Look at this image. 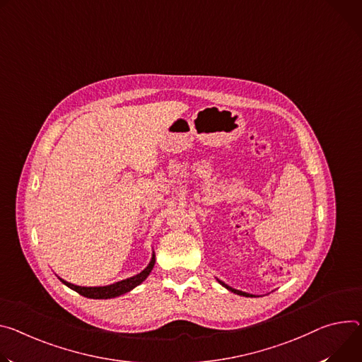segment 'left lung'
<instances>
[{
    "instance_id": "left-lung-1",
    "label": "left lung",
    "mask_w": 362,
    "mask_h": 362,
    "mask_svg": "<svg viewBox=\"0 0 362 362\" xmlns=\"http://www.w3.org/2000/svg\"><path fill=\"white\" fill-rule=\"evenodd\" d=\"M218 280V279H216ZM218 283L219 284H222L225 288H228V290H231L233 293H235V294H240V296H245V298H255L254 294H250V293H245V291H241V290H237V288H233L231 286H228V284H225L223 281H221V280H218Z\"/></svg>"
}]
</instances>
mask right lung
Masks as SVG:
<instances>
[{
  "mask_svg": "<svg viewBox=\"0 0 362 362\" xmlns=\"http://www.w3.org/2000/svg\"><path fill=\"white\" fill-rule=\"evenodd\" d=\"M154 262H156V255L153 252L151 255V259L148 262V266L139 274L129 277V279H125V280H121V281H117L114 284H108V286H100V287H83V286H76V284H72L66 280L60 279V281L63 284H66L69 288L75 290L76 293L85 296V298H89V299H112V298H118V296L133 290L134 287H137L139 284H141L147 277L148 274L151 273L153 267H154Z\"/></svg>",
  "mask_w": 362,
  "mask_h": 362,
  "instance_id": "obj_1",
  "label": "right lung"
}]
</instances>
